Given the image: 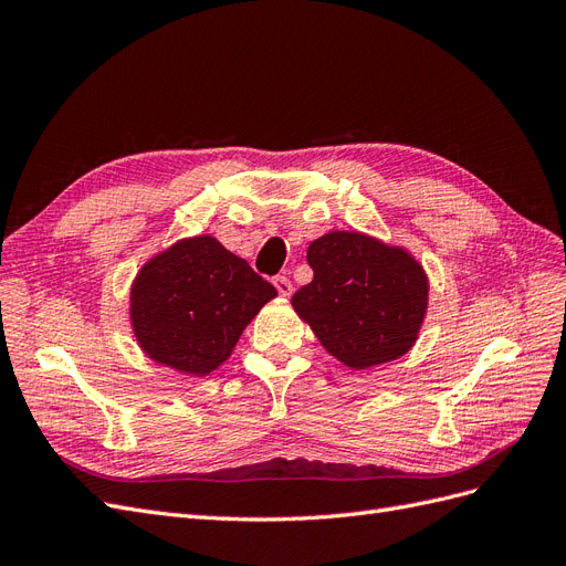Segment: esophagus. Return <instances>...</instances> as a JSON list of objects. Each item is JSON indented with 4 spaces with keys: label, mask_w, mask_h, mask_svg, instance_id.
<instances>
[{
    "label": "esophagus",
    "mask_w": 566,
    "mask_h": 566,
    "mask_svg": "<svg viewBox=\"0 0 566 566\" xmlns=\"http://www.w3.org/2000/svg\"><path fill=\"white\" fill-rule=\"evenodd\" d=\"M273 285H276L279 295H283V297L293 295V281H290L287 276H276V279H273Z\"/></svg>",
    "instance_id": "1"
}]
</instances>
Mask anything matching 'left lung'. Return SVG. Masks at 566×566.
Listing matches in <instances>:
<instances>
[{
	"label": "left lung",
	"instance_id": "1",
	"mask_svg": "<svg viewBox=\"0 0 566 566\" xmlns=\"http://www.w3.org/2000/svg\"><path fill=\"white\" fill-rule=\"evenodd\" d=\"M312 283L293 295L297 314L342 364L364 370L406 354L427 310L422 266L364 233L333 231L306 250Z\"/></svg>",
	"mask_w": 566,
	"mask_h": 566
}]
</instances>
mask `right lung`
Returning a JSON list of instances; mask_svg holds the SVG:
<instances>
[{"label": "right lung", "mask_w": 566, "mask_h": 566, "mask_svg": "<svg viewBox=\"0 0 566 566\" xmlns=\"http://www.w3.org/2000/svg\"><path fill=\"white\" fill-rule=\"evenodd\" d=\"M276 287L210 235L150 260L132 287L136 339L153 361L205 375L227 361Z\"/></svg>", "instance_id": "add662e5"}]
</instances>
